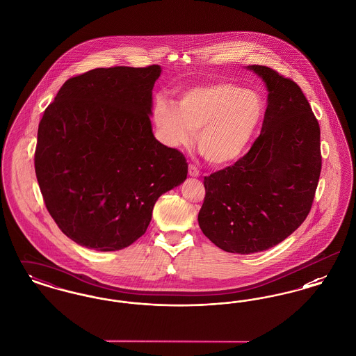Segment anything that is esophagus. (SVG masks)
Segmentation results:
<instances>
[{"mask_svg": "<svg viewBox=\"0 0 356 356\" xmlns=\"http://www.w3.org/2000/svg\"><path fill=\"white\" fill-rule=\"evenodd\" d=\"M188 175H189L191 177H199V176H200V172H199L196 165L189 164V167H188Z\"/></svg>", "mask_w": 356, "mask_h": 356, "instance_id": "obj_1", "label": "esophagus"}]
</instances>
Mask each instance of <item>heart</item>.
Wrapping results in <instances>:
<instances>
[{
	"instance_id": "heart-1",
	"label": "heart",
	"mask_w": 356,
	"mask_h": 356,
	"mask_svg": "<svg viewBox=\"0 0 356 356\" xmlns=\"http://www.w3.org/2000/svg\"><path fill=\"white\" fill-rule=\"evenodd\" d=\"M152 115L157 137L164 145L184 148L196 132L204 159L225 165L248 148L261 124L264 105L254 90L219 81L186 89L176 105L160 97L154 102Z\"/></svg>"
}]
</instances>
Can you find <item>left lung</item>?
Masks as SVG:
<instances>
[{
	"label": "left lung",
	"instance_id": "1",
	"mask_svg": "<svg viewBox=\"0 0 356 356\" xmlns=\"http://www.w3.org/2000/svg\"><path fill=\"white\" fill-rule=\"evenodd\" d=\"M267 86L260 136L232 167L204 177V235L222 251L250 254L275 247L309 213L322 170L321 128L299 85L248 65Z\"/></svg>",
	"mask_w": 356,
	"mask_h": 356
}]
</instances>
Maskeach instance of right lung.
<instances>
[{
    "instance_id": "add662e5",
    "label": "right lung",
    "mask_w": 356,
    "mask_h": 356,
    "mask_svg": "<svg viewBox=\"0 0 356 356\" xmlns=\"http://www.w3.org/2000/svg\"><path fill=\"white\" fill-rule=\"evenodd\" d=\"M160 65L89 70L65 81L38 125L34 168L45 205L77 244L119 251L143 236L157 199L184 183L183 153L152 132Z\"/></svg>"
}]
</instances>
